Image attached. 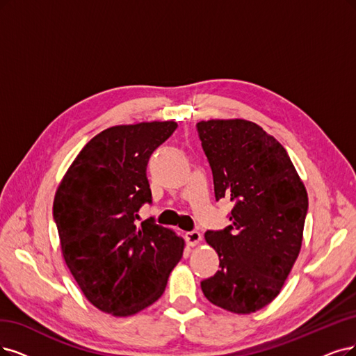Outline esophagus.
Here are the masks:
<instances>
[{"mask_svg": "<svg viewBox=\"0 0 356 356\" xmlns=\"http://www.w3.org/2000/svg\"><path fill=\"white\" fill-rule=\"evenodd\" d=\"M186 241L191 246H195L198 245L201 241H202V234L198 232V230H192V232H188L186 233Z\"/></svg>", "mask_w": 356, "mask_h": 356, "instance_id": "esophagus-1", "label": "esophagus"}]
</instances>
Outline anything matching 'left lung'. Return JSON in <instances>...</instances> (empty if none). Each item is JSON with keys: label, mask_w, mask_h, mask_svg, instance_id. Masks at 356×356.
<instances>
[{"label": "left lung", "mask_w": 356, "mask_h": 356, "mask_svg": "<svg viewBox=\"0 0 356 356\" xmlns=\"http://www.w3.org/2000/svg\"><path fill=\"white\" fill-rule=\"evenodd\" d=\"M213 171L216 201L233 202L230 226L205 241L220 270L201 282L211 304L251 314L277 296L299 255L308 195L282 143L252 122L196 124Z\"/></svg>", "instance_id": "left-lung-1"}]
</instances>
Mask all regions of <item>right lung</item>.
I'll return each mask as SVG.
<instances>
[{
  "label": "right lung",
  "mask_w": 356,
  "mask_h": 356,
  "mask_svg": "<svg viewBox=\"0 0 356 356\" xmlns=\"http://www.w3.org/2000/svg\"><path fill=\"white\" fill-rule=\"evenodd\" d=\"M177 129L151 122L105 129L92 138L64 175L52 216L65 264L98 309L127 317L163 295L185 242L156 225H138L152 202L147 164Z\"/></svg>",
  "instance_id": "obj_1"
}]
</instances>
